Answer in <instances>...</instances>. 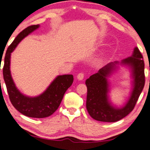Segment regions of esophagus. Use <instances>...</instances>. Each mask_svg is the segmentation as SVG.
I'll list each match as a JSON object with an SVG mask.
<instances>
[{"label":"esophagus","mask_w":150,"mask_h":150,"mask_svg":"<svg viewBox=\"0 0 150 150\" xmlns=\"http://www.w3.org/2000/svg\"><path fill=\"white\" fill-rule=\"evenodd\" d=\"M77 78L78 80H79V81H80V80H83V78H84L83 73H79V74H78L77 76Z\"/></svg>","instance_id":"1"}]
</instances>
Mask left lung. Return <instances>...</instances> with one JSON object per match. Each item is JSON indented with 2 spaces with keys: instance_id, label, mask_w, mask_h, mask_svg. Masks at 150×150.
<instances>
[{
  "instance_id": "left-lung-1",
  "label": "left lung",
  "mask_w": 150,
  "mask_h": 150,
  "mask_svg": "<svg viewBox=\"0 0 150 150\" xmlns=\"http://www.w3.org/2000/svg\"><path fill=\"white\" fill-rule=\"evenodd\" d=\"M119 64L129 66L134 78L131 96L125 106L118 108L111 105L108 100L109 83L107 77L117 68ZM88 93L86 109L90 116L100 122H115L126 117L133 110L145 85L144 61L138 47H134L130 57L119 62H110L98 73L86 79Z\"/></svg>"
}]
</instances>
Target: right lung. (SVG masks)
<instances>
[{"label": "right lung", "instance_id": "add662e5", "mask_svg": "<svg viewBox=\"0 0 150 150\" xmlns=\"http://www.w3.org/2000/svg\"><path fill=\"white\" fill-rule=\"evenodd\" d=\"M39 25H33L23 30L7 48L3 69V78L13 106L22 114L36 118L49 117L60 106L64 94L73 82V75H58L44 92L35 97L21 93L15 85L10 71L11 54L22 40L37 30Z\"/></svg>", "mask_w": 150, "mask_h": 150}]
</instances>
